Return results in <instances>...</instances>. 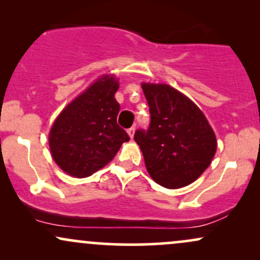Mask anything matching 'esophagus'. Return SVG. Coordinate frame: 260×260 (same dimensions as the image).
<instances>
[{"instance_id":"1","label":"esophagus","mask_w":260,"mask_h":260,"mask_svg":"<svg viewBox=\"0 0 260 260\" xmlns=\"http://www.w3.org/2000/svg\"><path fill=\"white\" fill-rule=\"evenodd\" d=\"M134 132H136V128H134V127H131V128H128V129H127L128 136H129L131 138H133V137H134Z\"/></svg>"}]
</instances>
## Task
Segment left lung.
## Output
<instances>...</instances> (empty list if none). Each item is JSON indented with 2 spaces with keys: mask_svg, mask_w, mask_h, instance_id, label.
<instances>
[{
  "mask_svg": "<svg viewBox=\"0 0 260 260\" xmlns=\"http://www.w3.org/2000/svg\"><path fill=\"white\" fill-rule=\"evenodd\" d=\"M142 88L150 123L147 129L136 131L134 140L149 175L170 189L188 186L207 170L215 155L214 131L199 107L172 86L143 83Z\"/></svg>",
  "mask_w": 260,
  "mask_h": 260,
  "instance_id": "obj_1",
  "label": "left lung"
}]
</instances>
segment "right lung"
Instances as JSON below:
<instances>
[{
    "mask_svg": "<svg viewBox=\"0 0 260 260\" xmlns=\"http://www.w3.org/2000/svg\"><path fill=\"white\" fill-rule=\"evenodd\" d=\"M118 82L112 76L94 84L68 104L50 131L55 162L73 177H88L107 165L129 136L117 123Z\"/></svg>",
    "mask_w": 260,
    "mask_h": 260,
    "instance_id": "obj_1",
    "label": "right lung"
}]
</instances>
